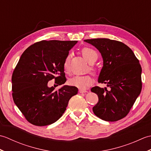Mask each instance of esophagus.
I'll return each mask as SVG.
<instances>
[{"mask_svg": "<svg viewBox=\"0 0 151 151\" xmlns=\"http://www.w3.org/2000/svg\"><path fill=\"white\" fill-rule=\"evenodd\" d=\"M79 92L81 93H87L88 91H87V90H85V89H79Z\"/></svg>", "mask_w": 151, "mask_h": 151, "instance_id": "esophagus-1", "label": "esophagus"}]
</instances>
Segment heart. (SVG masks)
<instances>
[{
    "label": "heart",
    "mask_w": 151,
    "mask_h": 151,
    "mask_svg": "<svg viewBox=\"0 0 151 151\" xmlns=\"http://www.w3.org/2000/svg\"><path fill=\"white\" fill-rule=\"evenodd\" d=\"M82 54L84 58L87 62L92 64L96 62L98 58V54L95 51L89 47H85L82 50ZM63 68L65 72H69V56H67L63 63ZM69 84L75 86L81 89H86L93 83V79L91 76L84 75L79 76L76 75L70 78L68 81Z\"/></svg>",
    "instance_id": "heart-1"
}]
</instances>
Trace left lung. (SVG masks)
<instances>
[{"label":"left lung","instance_id":"obj_1","mask_svg":"<svg viewBox=\"0 0 151 151\" xmlns=\"http://www.w3.org/2000/svg\"><path fill=\"white\" fill-rule=\"evenodd\" d=\"M99 50L103 66L98 82L110 88H92L99 101L93 108L96 116L117 121L129 114L142 91V67L133 51L123 43L106 38L85 40Z\"/></svg>","mask_w":151,"mask_h":151}]
</instances>
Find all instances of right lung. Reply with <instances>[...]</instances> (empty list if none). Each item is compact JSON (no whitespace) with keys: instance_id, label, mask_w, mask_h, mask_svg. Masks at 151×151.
<instances>
[{"instance_id":"add662e5","label":"right lung","mask_w":151,"mask_h":151,"mask_svg":"<svg viewBox=\"0 0 151 151\" xmlns=\"http://www.w3.org/2000/svg\"><path fill=\"white\" fill-rule=\"evenodd\" d=\"M77 41H41L24 51L13 72L12 96L27 120L36 126L55 123L62 116L75 86L64 85L54 91L48 82L63 85L66 82L63 63Z\"/></svg>"}]
</instances>
